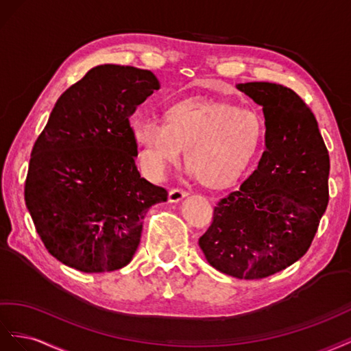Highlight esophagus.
<instances>
[{
    "instance_id": "1",
    "label": "esophagus",
    "mask_w": 351,
    "mask_h": 351,
    "mask_svg": "<svg viewBox=\"0 0 351 351\" xmlns=\"http://www.w3.org/2000/svg\"><path fill=\"white\" fill-rule=\"evenodd\" d=\"M188 195V191H185V189L182 188H172L169 191V202L170 203H178L181 202L182 198H185Z\"/></svg>"
}]
</instances>
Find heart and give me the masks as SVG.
Returning a JSON list of instances; mask_svg holds the SVG:
<instances>
[{"instance_id":"b5f03b06","label":"heart","mask_w":351,"mask_h":351,"mask_svg":"<svg viewBox=\"0 0 351 351\" xmlns=\"http://www.w3.org/2000/svg\"><path fill=\"white\" fill-rule=\"evenodd\" d=\"M131 134L153 172L178 163L186 149L189 173L207 188L225 189L253 165L265 143L266 125L254 108L195 95L170 103L163 122L136 117Z\"/></svg>"}]
</instances>
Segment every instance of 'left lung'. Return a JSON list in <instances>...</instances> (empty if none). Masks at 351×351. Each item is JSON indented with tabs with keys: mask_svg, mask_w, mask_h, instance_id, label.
<instances>
[{
	"mask_svg": "<svg viewBox=\"0 0 351 351\" xmlns=\"http://www.w3.org/2000/svg\"><path fill=\"white\" fill-rule=\"evenodd\" d=\"M237 88L263 107L266 149L253 175L216 204L198 244L220 272L262 279L312 244L329 202V154L312 108L293 89L269 82Z\"/></svg>",
	"mask_w": 351,
	"mask_h": 351,
	"instance_id": "obj_1",
	"label": "left lung"
}]
</instances>
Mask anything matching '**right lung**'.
Here are the masks:
<instances>
[{"mask_svg":"<svg viewBox=\"0 0 351 351\" xmlns=\"http://www.w3.org/2000/svg\"><path fill=\"white\" fill-rule=\"evenodd\" d=\"M149 70L101 64L60 95L34 144L25 203L48 253L85 274L126 266L147 210L167 199L139 175L129 117L158 89Z\"/></svg>","mask_w":351,"mask_h":351,"instance_id":"1","label":"right lung"}]
</instances>
